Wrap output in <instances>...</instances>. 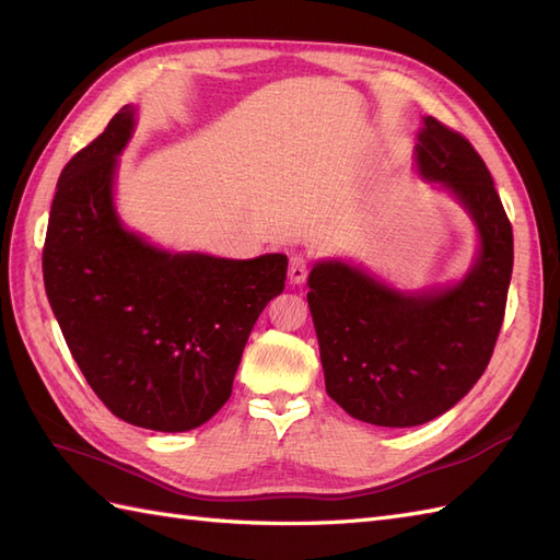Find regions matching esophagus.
<instances>
[{
    "label": "esophagus",
    "instance_id": "esophagus-1",
    "mask_svg": "<svg viewBox=\"0 0 560 560\" xmlns=\"http://www.w3.org/2000/svg\"><path fill=\"white\" fill-rule=\"evenodd\" d=\"M308 276V259L304 254H294L290 259V282L301 284Z\"/></svg>",
    "mask_w": 560,
    "mask_h": 560
}]
</instances>
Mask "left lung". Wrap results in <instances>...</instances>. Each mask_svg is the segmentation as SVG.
Listing matches in <instances>:
<instances>
[{
  "label": "left lung",
  "mask_w": 560,
  "mask_h": 560,
  "mask_svg": "<svg viewBox=\"0 0 560 560\" xmlns=\"http://www.w3.org/2000/svg\"><path fill=\"white\" fill-rule=\"evenodd\" d=\"M419 174L447 188L478 225L480 254L447 290L402 294L341 261L308 276L325 388L351 417L405 429L441 417L486 372L500 337L513 231L486 162L455 129L424 117Z\"/></svg>",
  "instance_id": "left-lung-1"
}]
</instances>
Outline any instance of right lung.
Here are the masks:
<instances>
[{
	"label": "right lung",
	"mask_w": 560,
	"mask_h": 560,
	"mask_svg": "<svg viewBox=\"0 0 560 560\" xmlns=\"http://www.w3.org/2000/svg\"><path fill=\"white\" fill-rule=\"evenodd\" d=\"M136 108L60 172L42 252L68 349L108 410L133 427L190 431L231 398L249 331L287 278V256L172 254L127 231L113 205Z\"/></svg>",
	"instance_id": "right-lung-1"
}]
</instances>
